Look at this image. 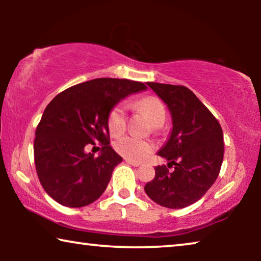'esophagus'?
<instances>
[{
  "instance_id": "esophagus-1",
  "label": "esophagus",
  "mask_w": 261,
  "mask_h": 261,
  "mask_svg": "<svg viewBox=\"0 0 261 261\" xmlns=\"http://www.w3.org/2000/svg\"><path fill=\"white\" fill-rule=\"evenodd\" d=\"M126 163L127 164H129V165H132V166H134V167H139L141 165L140 163H138V162H133V160H129V159H126Z\"/></svg>"
}]
</instances>
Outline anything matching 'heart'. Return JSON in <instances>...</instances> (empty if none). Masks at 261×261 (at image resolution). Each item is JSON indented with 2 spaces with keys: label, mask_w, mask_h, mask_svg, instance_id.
Here are the masks:
<instances>
[{
  "label": "heart",
  "mask_w": 261,
  "mask_h": 261,
  "mask_svg": "<svg viewBox=\"0 0 261 261\" xmlns=\"http://www.w3.org/2000/svg\"><path fill=\"white\" fill-rule=\"evenodd\" d=\"M137 107L144 112L149 121L156 126L164 123L166 117V112L160 99L153 96L141 98L137 102ZM108 128L113 135H120L126 128V115L122 106H116L110 110L108 115ZM116 152L124 158L140 162L145 159L153 151V145L146 140H140L134 137H123L114 144Z\"/></svg>",
  "instance_id": "heart-1"
}]
</instances>
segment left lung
I'll return each mask as SVG.
<instances>
[{
    "instance_id": "8db88e82",
    "label": "left lung",
    "mask_w": 261,
    "mask_h": 261,
    "mask_svg": "<svg viewBox=\"0 0 261 261\" xmlns=\"http://www.w3.org/2000/svg\"><path fill=\"white\" fill-rule=\"evenodd\" d=\"M167 106L172 130L158 155L167 167L156 166L145 192L156 204L181 209L201 199L215 183L223 162V133L219 121L183 85L146 83Z\"/></svg>"
}]
</instances>
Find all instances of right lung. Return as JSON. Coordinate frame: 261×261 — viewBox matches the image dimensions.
<instances>
[{
  "label": "right lung",
  "instance_id": "add662e5",
  "mask_svg": "<svg viewBox=\"0 0 261 261\" xmlns=\"http://www.w3.org/2000/svg\"><path fill=\"white\" fill-rule=\"evenodd\" d=\"M140 82L96 78L73 85L48 103L35 130L34 162L39 180L59 204H91L107 189L122 158L110 147L108 115L121 99L146 90ZM98 142L97 159L87 153Z\"/></svg>",
  "mask_w": 261,
  "mask_h": 261
}]
</instances>
